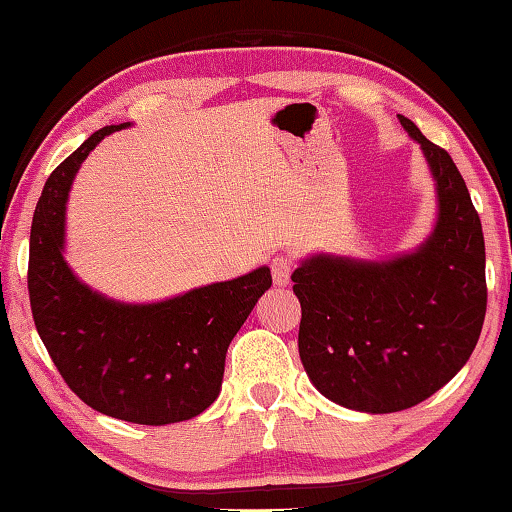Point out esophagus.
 <instances>
[{
	"label": "esophagus",
	"mask_w": 512,
	"mask_h": 512,
	"mask_svg": "<svg viewBox=\"0 0 512 512\" xmlns=\"http://www.w3.org/2000/svg\"><path fill=\"white\" fill-rule=\"evenodd\" d=\"M268 266H271L273 282L277 284V287H284V284H289V280H291V273H293V268H296V262H293L289 255H275Z\"/></svg>",
	"instance_id": "1"
}]
</instances>
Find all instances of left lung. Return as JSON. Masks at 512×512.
Returning <instances> with one entry per match:
<instances>
[{
  "label": "left lung",
  "instance_id": "8db88e82",
  "mask_svg": "<svg viewBox=\"0 0 512 512\" xmlns=\"http://www.w3.org/2000/svg\"><path fill=\"white\" fill-rule=\"evenodd\" d=\"M400 121L438 187L427 244L381 264L318 255L291 275L309 379L332 402L366 413L411 409L440 391L470 359L488 307L481 219L461 171L411 119Z\"/></svg>",
  "mask_w": 512,
  "mask_h": 512
}]
</instances>
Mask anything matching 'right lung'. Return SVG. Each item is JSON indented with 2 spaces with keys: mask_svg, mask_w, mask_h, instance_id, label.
I'll return each mask as SVG.
<instances>
[{
  "mask_svg": "<svg viewBox=\"0 0 512 512\" xmlns=\"http://www.w3.org/2000/svg\"><path fill=\"white\" fill-rule=\"evenodd\" d=\"M124 126H103L47 178L31 223L29 300L51 361L85 404L160 427L216 400L228 345L273 277L262 266L158 305H121L76 280L63 259L69 187L94 146Z\"/></svg>",
  "mask_w": 512,
  "mask_h": 512,
  "instance_id": "add662e5",
  "label": "right lung"
}]
</instances>
